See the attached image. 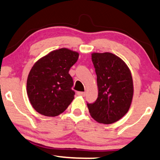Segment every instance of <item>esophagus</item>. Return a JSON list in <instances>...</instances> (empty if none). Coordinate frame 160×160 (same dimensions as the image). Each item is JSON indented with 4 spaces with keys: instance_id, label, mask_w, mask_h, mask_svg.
<instances>
[{
    "instance_id": "1",
    "label": "esophagus",
    "mask_w": 160,
    "mask_h": 160,
    "mask_svg": "<svg viewBox=\"0 0 160 160\" xmlns=\"http://www.w3.org/2000/svg\"><path fill=\"white\" fill-rule=\"evenodd\" d=\"M78 94L79 96H82V97H85L86 96V92H78Z\"/></svg>"
}]
</instances>
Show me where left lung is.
<instances>
[{"label": "left lung", "mask_w": 160, "mask_h": 160, "mask_svg": "<svg viewBox=\"0 0 160 160\" xmlns=\"http://www.w3.org/2000/svg\"><path fill=\"white\" fill-rule=\"evenodd\" d=\"M92 60L97 74L98 98L87 106L97 122L112 124L130 108L134 94L131 71L120 58L110 52H94Z\"/></svg>", "instance_id": "left-lung-1"}]
</instances>
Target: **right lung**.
Here are the masks:
<instances>
[{"mask_svg": "<svg viewBox=\"0 0 160 160\" xmlns=\"http://www.w3.org/2000/svg\"><path fill=\"white\" fill-rule=\"evenodd\" d=\"M79 54L62 48L49 52L32 66L26 82L30 103L40 114L56 117L64 112L74 98L70 68Z\"/></svg>", "mask_w": 160, "mask_h": 160, "instance_id": "1", "label": "right lung"}]
</instances>
